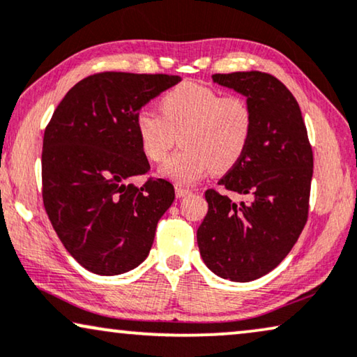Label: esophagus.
I'll list each match as a JSON object with an SVG mask.
<instances>
[{
	"label": "esophagus",
	"mask_w": 357,
	"mask_h": 357,
	"mask_svg": "<svg viewBox=\"0 0 357 357\" xmlns=\"http://www.w3.org/2000/svg\"><path fill=\"white\" fill-rule=\"evenodd\" d=\"M176 197L178 199H183V197H185V195L188 194H190V190L189 189H185V188H181V185H176Z\"/></svg>",
	"instance_id": "1"
}]
</instances>
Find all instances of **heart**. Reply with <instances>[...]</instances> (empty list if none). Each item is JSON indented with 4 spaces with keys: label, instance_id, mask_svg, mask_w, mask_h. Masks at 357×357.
<instances>
[{
    "label": "heart",
    "instance_id": "obj_1",
    "mask_svg": "<svg viewBox=\"0 0 357 357\" xmlns=\"http://www.w3.org/2000/svg\"><path fill=\"white\" fill-rule=\"evenodd\" d=\"M160 109H140L135 132L150 162H162L178 135L183 149L160 167V174L176 184H194L212 168L228 172L252 139L254 109L243 95H222L208 85L183 82L160 98Z\"/></svg>",
    "mask_w": 357,
    "mask_h": 357
}]
</instances>
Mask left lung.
<instances>
[{
  "mask_svg": "<svg viewBox=\"0 0 357 357\" xmlns=\"http://www.w3.org/2000/svg\"><path fill=\"white\" fill-rule=\"evenodd\" d=\"M212 79L249 100L254 132L243 158L218 181L248 200L236 204L208 189L197 244L215 275L245 283L272 272L307 222L312 147L298 102L277 77L249 71Z\"/></svg>",
  "mask_w": 357,
  "mask_h": 357,
  "instance_id": "1",
  "label": "left lung"
}]
</instances>
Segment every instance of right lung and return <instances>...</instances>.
<instances>
[{
    "instance_id": "add662e5",
    "label": "right lung",
    "mask_w": 357,
    "mask_h": 357,
    "mask_svg": "<svg viewBox=\"0 0 357 357\" xmlns=\"http://www.w3.org/2000/svg\"><path fill=\"white\" fill-rule=\"evenodd\" d=\"M181 82L168 74L100 73L64 95L45 129L43 205L64 248L89 272L112 277L147 259L174 188L150 178L135 132L140 108Z\"/></svg>"
}]
</instances>
